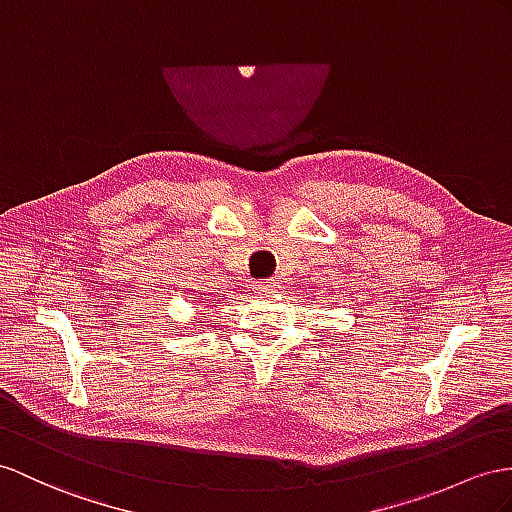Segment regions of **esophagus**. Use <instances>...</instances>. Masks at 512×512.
Instances as JSON below:
<instances>
[{"label":"esophagus","instance_id":"34e87169","mask_svg":"<svg viewBox=\"0 0 512 512\" xmlns=\"http://www.w3.org/2000/svg\"><path fill=\"white\" fill-rule=\"evenodd\" d=\"M274 287H277V285H274V281H259V283L255 285V292H257V294H270V292L274 290Z\"/></svg>","mask_w":512,"mask_h":512}]
</instances>
